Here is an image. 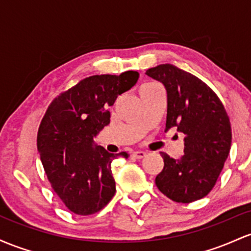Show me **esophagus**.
I'll use <instances>...</instances> for the list:
<instances>
[{
    "mask_svg": "<svg viewBox=\"0 0 251 251\" xmlns=\"http://www.w3.org/2000/svg\"><path fill=\"white\" fill-rule=\"evenodd\" d=\"M146 155H147V153H146V151H134L133 154H131V156H133L134 159H143V157H145Z\"/></svg>",
    "mask_w": 251,
    "mask_h": 251,
    "instance_id": "obj_1",
    "label": "esophagus"
}]
</instances>
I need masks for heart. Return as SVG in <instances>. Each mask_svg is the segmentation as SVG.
<instances>
[{
  "instance_id": "heart-1",
  "label": "heart",
  "mask_w": 251,
  "mask_h": 251,
  "mask_svg": "<svg viewBox=\"0 0 251 251\" xmlns=\"http://www.w3.org/2000/svg\"><path fill=\"white\" fill-rule=\"evenodd\" d=\"M154 88H157L156 84H153V83L143 84V85L140 88V94H142V92H146V91H149V90H151Z\"/></svg>"
}]
</instances>
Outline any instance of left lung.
<instances>
[{
	"instance_id": "left-lung-1",
	"label": "left lung",
	"mask_w": 251,
	"mask_h": 251,
	"mask_svg": "<svg viewBox=\"0 0 251 251\" xmlns=\"http://www.w3.org/2000/svg\"><path fill=\"white\" fill-rule=\"evenodd\" d=\"M146 75L162 83L167 92L166 131L176 128L185 135L180 159L160 153L165 165L155 178L156 186L176 202L204 198L215 186L231 147L224 105L204 81L171 64L151 67Z\"/></svg>"
}]
</instances>
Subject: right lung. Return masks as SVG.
Segmentation results:
<instances>
[{
  "label": "right lung",
  "instance_id": "right-lung-1",
  "mask_svg": "<svg viewBox=\"0 0 251 251\" xmlns=\"http://www.w3.org/2000/svg\"><path fill=\"white\" fill-rule=\"evenodd\" d=\"M137 79L136 71L91 75L58 96L42 118L36 141L45 173L75 215L98 212L116 192L111 162L128 153H109L94 139L110 123L109 106Z\"/></svg>",
  "mask_w": 251,
  "mask_h": 251
}]
</instances>
